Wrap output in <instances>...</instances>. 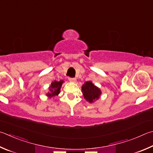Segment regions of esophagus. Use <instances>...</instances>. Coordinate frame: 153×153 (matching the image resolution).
I'll list each match as a JSON object with an SVG mask.
<instances>
[{
    "instance_id": "1",
    "label": "esophagus",
    "mask_w": 153,
    "mask_h": 153,
    "mask_svg": "<svg viewBox=\"0 0 153 153\" xmlns=\"http://www.w3.org/2000/svg\"><path fill=\"white\" fill-rule=\"evenodd\" d=\"M69 81L73 83H76V78H71V77H69Z\"/></svg>"
}]
</instances>
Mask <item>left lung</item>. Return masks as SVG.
Wrapping results in <instances>:
<instances>
[{
	"mask_svg": "<svg viewBox=\"0 0 153 153\" xmlns=\"http://www.w3.org/2000/svg\"><path fill=\"white\" fill-rule=\"evenodd\" d=\"M82 91L84 98L89 103H93L100 98L102 91L94 85L91 81L85 82L82 86Z\"/></svg>",
	"mask_w": 153,
	"mask_h": 153,
	"instance_id": "left-lung-1",
	"label": "left lung"
}]
</instances>
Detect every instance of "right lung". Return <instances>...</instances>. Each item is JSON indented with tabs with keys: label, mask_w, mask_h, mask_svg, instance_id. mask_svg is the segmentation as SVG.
Returning <instances> with one entry per match:
<instances>
[{
	"label": "right lung",
	"mask_w": 153,
	"mask_h": 153,
	"mask_svg": "<svg viewBox=\"0 0 153 153\" xmlns=\"http://www.w3.org/2000/svg\"><path fill=\"white\" fill-rule=\"evenodd\" d=\"M63 82H64L63 80H60L59 82L54 81L51 82V85L49 87V91L48 94H46V96L49 98H54L55 96L59 95V94L60 93L61 88H62Z\"/></svg>",
	"instance_id": "right-lung-1"
}]
</instances>
